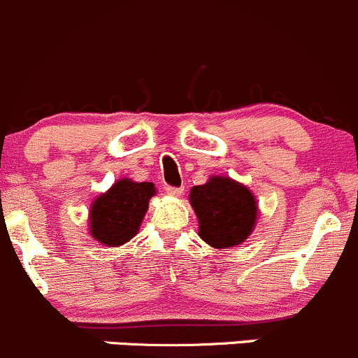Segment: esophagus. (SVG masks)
I'll return each instance as SVG.
<instances>
[{
	"instance_id": "34e87169",
	"label": "esophagus",
	"mask_w": 358,
	"mask_h": 358,
	"mask_svg": "<svg viewBox=\"0 0 358 358\" xmlns=\"http://www.w3.org/2000/svg\"><path fill=\"white\" fill-rule=\"evenodd\" d=\"M165 191H167L169 196H180V194L184 193V187H172V186H167V187H165Z\"/></svg>"
}]
</instances>
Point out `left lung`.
I'll return each mask as SVG.
<instances>
[{"mask_svg":"<svg viewBox=\"0 0 358 358\" xmlns=\"http://www.w3.org/2000/svg\"><path fill=\"white\" fill-rule=\"evenodd\" d=\"M189 203L196 213L198 236L215 250L245 243L260 213L255 194L226 176H212L201 186L191 187Z\"/></svg>","mask_w":358,"mask_h":358,"instance_id":"1","label":"left lung"}]
</instances>
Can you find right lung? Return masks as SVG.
Returning a JSON list of instances; mask_svg holds the SVG:
<instances>
[{
  "label": "right lung",
  "instance_id": "1",
  "mask_svg": "<svg viewBox=\"0 0 358 358\" xmlns=\"http://www.w3.org/2000/svg\"><path fill=\"white\" fill-rule=\"evenodd\" d=\"M155 194L157 187L153 182H136L127 178L115 180L91 203L90 234L110 248L125 245L138 234Z\"/></svg>",
  "mask_w": 358,
  "mask_h": 358
}]
</instances>
